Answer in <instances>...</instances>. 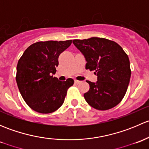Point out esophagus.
<instances>
[{"instance_id": "1", "label": "esophagus", "mask_w": 149, "mask_h": 149, "mask_svg": "<svg viewBox=\"0 0 149 149\" xmlns=\"http://www.w3.org/2000/svg\"><path fill=\"white\" fill-rule=\"evenodd\" d=\"M74 82H75V84H79L80 83V81H78V80H75L74 81Z\"/></svg>"}]
</instances>
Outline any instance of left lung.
Returning <instances> with one entry per match:
<instances>
[{
	"label": "left lung",
	"instance_id": "left-lung-1",
	"mask_svg": "<svg viewBox=\"0 0 149 149\" xmlns=\"http://www.w3.org/2000/svg\"><path fill=\"white\" fill-rule=\"evenodd\" d=\"M73 43L85 57L86 69L97 76L96 83L87 81L89 90L84 94L86 102L98 110L117 106L127 91L131 75L127 54L118 43L104 38L74 40Z\"/></svg>",
	"mask_w": 149,
	"mask_h": 149
}]
</instances>
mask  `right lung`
Returning a JSON list of instances; mask_svg holds the SVG:
<instances>
[{
	"label": "right lung",
	"mask_w": 149,
	"mask_h": 149,
	"mask_svg": "<svg viewBox=\"0 0 149 149\" xmlns=\"http://www.w3.org/2000/svg\"><path fill=\"white\" fill-rule=\"evenodd\" d=\"M72 40L37 42L31 45L19 60L16 80L25 102L33 110L48 114L61 107L74 81H60L56 72L59 55Z\"/></svg>",
	"instance_id": "right-lung-1"
}]
</instances>
